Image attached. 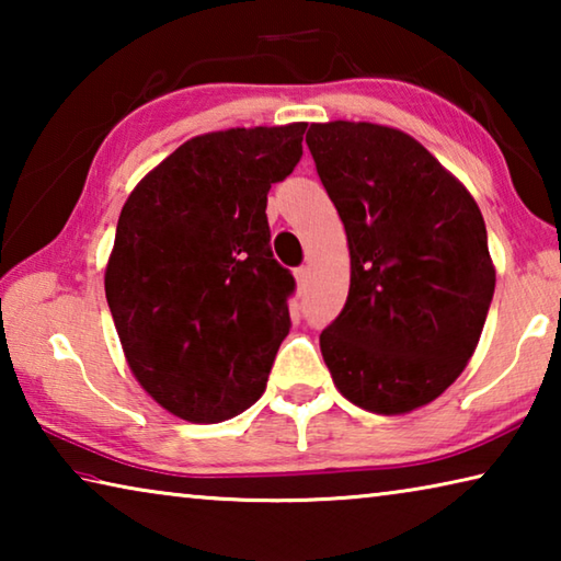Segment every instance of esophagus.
<instances>
[{
	"label": "esophagus",
	"mask_w": 561,
	"mask_h": 561,
	"mask_svg": "<svg viewBox=\"0 0 561 561\" xmlns=\"http://www.w3.org/2000/svg\"><path fill=\"white\" fill-rule=\"evenodd\" d=\"M294 277H297L299 284H304L309 277V267H297V270H294Z\"/></svg>",
	"instance_id": "obj_1"
}]
</instances>
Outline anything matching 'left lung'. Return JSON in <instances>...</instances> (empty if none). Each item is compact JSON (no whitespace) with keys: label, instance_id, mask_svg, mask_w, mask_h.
<instances>
[{"label":"left lung","instance_id":"left-lung-1","mask_svg":"<svg viewBox=\"0 0 561 561\" xmlns=\"http://www.w3.org/2000/svg\"><path fill=\"white\" fill-rule=\"evenodd\" d=\"M307 146L344 222L351 284L319 346L341 396L398 415L438 398L474 354L495 294L472 195L403 130L311 123Z\"/></svg>","mask_w":561,"mask_h":561}]
</instances>
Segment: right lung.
<instances>
[{
	"instance_id": "right-lung-1",
	"label": "right lung",
	"mask_w": 561,
	"mask_h": 561,
	"mask_svg": "<svg viewBox=\"0 0 561 561\" xmlns=\"http://www.w3.org/2000/svg\"><path fill=\"white\" fill-rule=\"evenodd\" d=\"M307 123L190 138L123 205L106 299L138 383L190 423L264 393L289 334L291 272L270 247L267 193L301 158Z\"/></svg>"
}]
</instances>
